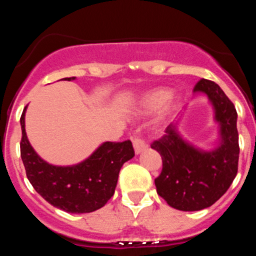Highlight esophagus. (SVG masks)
I'll return each instance as SVG.
<instances>
[{"label":"esophagus","mask_w":256,"mask_h":256,"mask_svg":"<svg viewBox=\"0 0 256 256\" xmlns=\"http://www.w3.org/2000/svg\"><path fill=\"white\" fill-rule=\"evenodd\" d=\"M132 142H134V152H136V155L140 154V152H143L144 150H146V144L144 142H143L140 138L138 137H134L132 138Z\"/></svg>","instance_id":"34e87169"}]
</instances>
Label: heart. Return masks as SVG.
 I'll return each mask as SVG.
<instances>
[{"mask_svg": "<svg viewBox=\"0 0 256 256\" xmlns=\"http://www.w3.org/2000/svg\"><path fill=\"white\" fill-rule=\"evenodd\" d=\"M182 106L178 96H172V90L158 88L143 94L138 101V113L142 116H150L161 110L160 118L166 120L174 116Z\"/></svg>", "mask_w": 256, "mask_h": 256, "instance_id": "heart-1", "label": "heart"}]
</instances>
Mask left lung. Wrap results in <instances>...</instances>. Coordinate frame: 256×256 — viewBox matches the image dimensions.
<instances>
[{
    "label": "left lung",
    "mask_w": 256,
    "mask_h": 256,
    "mask_svg": "<svg viewBox=\"0 0 256 256\" xmlns=\"http://www.w3.org/2000/svg\"><path fill=\"white\" fill-rule=\"evenodd\" d=\"M194 95H206L218 124V138L210 148H202L179 130L180 118L168 125L166 134L152 144L162 158V171L155 179L158 195L171 207L195 212L210 207L228 192L238 167L237 112L214 82L201 79Z\"/></svg>",
    "instance_id": "1"
}]
</instances>
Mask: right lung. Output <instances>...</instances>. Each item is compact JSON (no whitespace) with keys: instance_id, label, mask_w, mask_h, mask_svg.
<instances>
[{"instance_id":"1","label":"right lung","mask_w":256,"mask_h":256,"mask_svg":"<svg viewBox=\"0 0 256 256\" xmlns=\"http://www.w3.org/2000/svg\"><path fill=\"white\" fill-rule=\"evenodd\" d=\"M64 80H76V77ZM20 118V152L26 176L34 190L46 202L67 213H90L107 204L118 183L119 172L126 161L134 156L130 140L104 142L80 162L58 166L37 154L25 130V114Z\"/></svg>"}]
</instances>
